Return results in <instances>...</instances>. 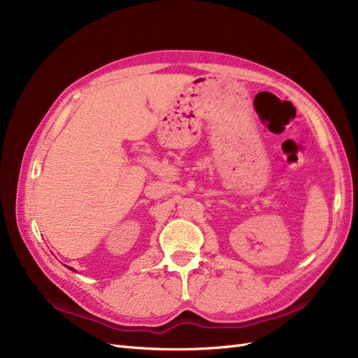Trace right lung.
Wrapping results in <instances>:
<instances>
[{
    "instance_id": "add662e5",
    "label": "right lung",
    "mask_w": 358,
    "mask_h": 358,
    "mask_svg": "<svg viewBox=\"0 0 358 358\" xmlns=\"http://www.w3.org/2000/svg\"><path fill=\"white\" fill-rule=\"evenodd\" d=\"M68 268H69V270H72V271H75V270H73V268H72V267H68Z\"/></svg>"
}]
</instances>
